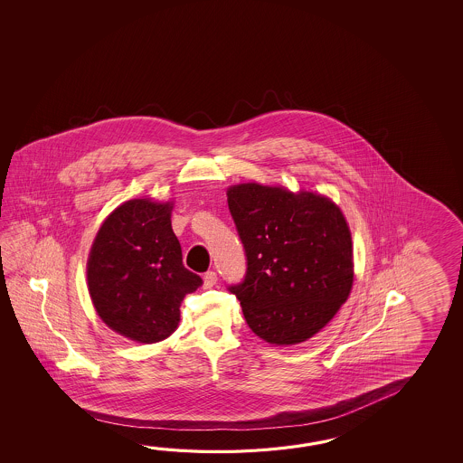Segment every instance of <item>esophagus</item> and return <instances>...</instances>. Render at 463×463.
<instances>
[{
    "label": "esophagus",
    "instance_id": "1",
    "mask_svg": "<svg viewBox=\"0 0 463 463\" xmlns=\"http://www.w3.org/2000/svg\"><path fill=\"white\" fill-rule=\"evenodd\" d=\"M218 276L215 271H207L205 275H203V286L205 288H213V286L217 285Z\"/></svg>",
    "mask_w": 463,
    "mask_h": 463
}]
</instances>
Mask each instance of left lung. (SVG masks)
I'll list each match as a JSON object with an SVG mask.
<instances>
[{"instance_id":"left-lung-1","label":"left lung","mask_w":463,"mask_h":463,"mask_svg":"<svg viewBox=\"0 0 463 463\" xmlns=\"http://www.w3.org/2000/svg\"><path fill=\"white\" fill-rule=\"evenodd\" d=\"M228 208L246 255L232 285L246 325L269 345H299L319 333L353 288V240L341 208L313 192L240 184Z\"/></svg>"}]
</instances>
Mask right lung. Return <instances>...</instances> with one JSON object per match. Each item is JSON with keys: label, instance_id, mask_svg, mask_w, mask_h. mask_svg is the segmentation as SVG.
Segmentation results:
<instances>
[{"label": "right lung", "instance_id": "right-lung-1", "mask_svg": "<svg viewBox=\"0 0 463 463\" xmlns=\"http://www.w3.org/2000/svg\"><path fill=\"white\" fill-rule=\"evenodd\" d=\"M170 213L168 202L128 200L104 220L89 253V295L99 317L144 345L177 329L184 298L203 283L182 263Z\"/></svg>", "mask_w": 463, "mask_h": 463}]
</instances>
